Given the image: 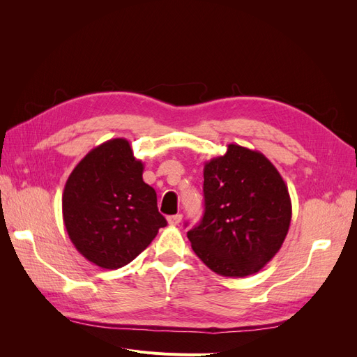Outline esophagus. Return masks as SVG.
Listing matches in <instances>:
<instances>
[{"label": "esophagus", "instance_id": "34e87169", "mask_svg": "<svg viewBox=\"0 0 357 357\" xmlns=\"http://www.w3.org/2000/svg\"><path fill=\"white\" fill-rule=\"evenodd\" d=\"M167 220H168V223H169L171 226H176V225H178V223L181 222V214H174V215H169V218H168Z\"/></svg>", "mask_w": 357, "mask_h": 357}]
</instances>
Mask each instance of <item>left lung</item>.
Masks as SVG:
<instances>
[{
  "instance_id": "1",
  "label": "left lung",
  "mask_w": 357,
  "mask_h": 357,
  "mask_svg": "<svg viewBox=\"0 0 357 357\" xmlns=\"http://www.w3.org/2000/svg\"><path fill=\"white\" fill-rule=\"evenodd\" d=\"M204 215L188 232L193 252L223 277H247L282 248L291 219L283 177L265 155L229 144L204 165Z\"/></svg>"
}]
</instances>
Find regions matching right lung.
<instances>
[{
    "mask_svg": "<svg viewBox=\"0 0 357 357\" xmlns=\"http://www.w3.org/2000/svg\"><path fill=\"white\" fill-rule=\"evenodd\" d=\"M143 169L128 139L113 138L92 149L66 183L63 225L77 252L96 266L132 262L167 225Z\"/></svg>",
    "mask_w": 357,
    "mask_h": 357,
    "instance_id": "obj_1",
    "label": "right lung"
}]
</instances>
